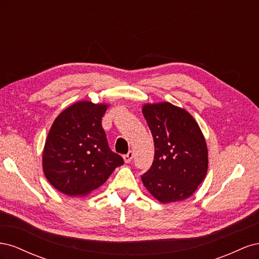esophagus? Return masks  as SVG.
Masks as SVG:
<instances>
[{
	"instance_id": "obj_1",
	"label": "esophagus",
	"mask_w": 259,
	"mask_h": 259,
	"mask_svg": "<svg viewBox=\"0 0 259 259\" xmlns=\"http://www.w3.org/2000/svg\"><path fill=\"white\" fill-rule=\"evenodd\" d=\"M133 158H134V153H133L132 151H130L127 154L123 155V160L125 163H130L133 160Z\"/></svg>"
}]
</instances>
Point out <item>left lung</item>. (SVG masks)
<instances>
[{"mask_svg":"<svg viewBox=\"0 0 259 259\" xmlns=\"http://www.w3.org/2000/svg\"><path fill=\"white\" fill-rule=\"evenodd\" d=\"M143 114L154 143L152 165L143 184L163 204L184 201L198 189L208 167L204 135L186 109L173 104H145Z\"/></svg>","mask_w":259,"mask_h":259,"instance_id":"left-lung-1","label":"left lung"}]
</instances>
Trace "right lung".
<instances>
[{
	"label": "right lung",
	"mask_w": 259,
	"mask_h": 259,
	"mask_svg": "<svg viewBox=\"0 0 259 259\" xmlns=\"http://www.w3.org/2000/svg\"><path fill=\"white\" fill-rule=\"evenodd\" d=\"M109 106L80 100L55 119L45 140L42 166L46 179L59 192L88 195L124 163L110 150L101 126Z\"/></svg>",
	"instance_id": "obj_1"
}]
</instances>
